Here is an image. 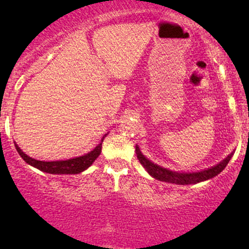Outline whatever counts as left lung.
<instances>
[{
  "label": "left lung",
  "mask_w": 249,
  "mask_h": 249,
  "mask_svg": "<svg viewBox=\"0 0 249 249\" xmlns=\"http://www.w3.org/2000/svg\"><path fill=\"white\" fill-rule=\"evenodd\" d=\"M136 153L137 158L141 161V164L146 168V171L153 178L160 180V181H166V182H172V184H178V185H188V184H196V182L204 181V180L211 179L213 177L218 176L224 168L227 166V164L230 162L231 158H232L233 153H231L227 158L224 159L220 164L215 165L214 167L208 168V170L200 171V172H192V173H178L173 172V171L166 170V168L158 166V165L153 164L152 161L148 160L142 156L141 150L138 146H136Z\"/></svg>",
  "instance_id": "1"
}]
</instances>
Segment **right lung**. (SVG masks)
<instances>
[{
	"mask_svg": "<svg viewBox=\"0 0 249 249\" xmlns=\"http://www.w3.org/2000/svg\"><path fill=\"white\" fill-rule=\"evenodd\" d=\"M104 137H107L105 134ZM103 137V139H104ZM102 139V142H103ZM17 152L19 153V156L23 158L25 162L31 165V166L38 168V170L43 171V172L51 173V174H77L81 173L84 170H87L89 166L92 165V162L98 158V156L102 152V142L98 144L97 146L93 148L91 152L82 157H77V158L69 159V160H58V161H41L36 160V159L30 158L25 154L23 151L21 150L17 145L15 144Z\"/></svg>",
	"mask_w": 249,
	"mask_h": 249,
	"instance_id": "add662e5",
	"label": "right lung"
}]
</instances>
